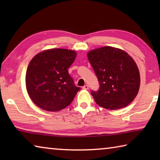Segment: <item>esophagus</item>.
<instances>
[{"label":"esophagus","mask_w":160,"mask_h":160,"mask_svg":"<svg viewBox=\"0 0 160 160\" xmlns=\"http://www.w3.org/2000/svg\"><path fill=\"white\" fill-rule=\"evenodd\" d=\"M82 89H83V90H88L89 86L88 85H85V86L82 87Z\"/></svg>","instance_id":"obj_1"}]
</instances>
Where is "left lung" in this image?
I'll return each mask as SVG.
<instances>
[{"label": "left lung", "instance_id": "1", "mask_svg": "<svg viewBox=\"0 0 160 160\" xmlns=\"http://www.w3.org/2000/svg\"><path fill=\"white\" fill-rule=\"evenodd\" d=\"M88 58L98 79V91L91 94L99 106L116 110L126 107L138 92L139 70L126 51L104 47L88 53Z\"/></svg>", "mask_w": 160, "mask_h": 160}]
</instances>
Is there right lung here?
<instances>
[{
    "label": "right lung",
    "mask_w": 160,
    "mask_h": 160,
    "mask_svg": "<svg viewBox=\"0 0 160 160\" xmlns=\"http://www.w3.org/2000/svg\"><path fill=\"white\" fill-rule=\"evenodd\" d=\"M77 53L52 48L37 54L26 72V88L35 104L48 112H58L72 102L80 88L75 86L68 69Z\"/></svg>",
    "instance_id": "obj_1"
}]
</instances>
